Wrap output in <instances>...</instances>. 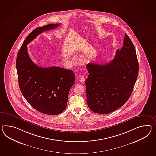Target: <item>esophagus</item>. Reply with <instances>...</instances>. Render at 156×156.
I'll return each mask as SVG.
<instances>
[{
    "label": "esophagus",
    "instance_id": "1",
    "mask_svg": "<svg viewBox=\"0 0 156 156\" xmlns=\"http://www.w3.org/2000/svg\"><path fill=\"white\" fill-rule=\"evenodd\" d=\"M80 80L82 83H83V82H84L85 81L84 77V76H81V75H80Z\"/></svg>",
    "mask_w": 156,
    "mask_h": 156
}]
</instances>
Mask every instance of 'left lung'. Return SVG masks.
Listing matches in <instances>:
<instances>
[{"mask_svg":"<svg viewBox=\"0 0 156 156\" xmlns=\"http://www.w3.org/2000/svg\"><path fill=\"white\" fill-rule=\"evenodd\" d=\"M105 64L89 63L86 80L87 103L91 110L108 114L123 106L133 91L139 72L135 47L125 33L123 46Z\"/></svg>","mask_w":156,"mask_h":156,"instance_id":"obj_1","label":"left lung"}]
</instances>
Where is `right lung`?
<instances>
[{
    "label": "right lung",
    "instance_id": "1",
    "mask_svg": "<svg viewBox=\"0 0 156 156\" xmlns=\"http://www.w3.org/2000/svg\"><path fill=\"white\" fill-rule=\"evenodd\" d=\"M60 24L39 27L27 35L16 58L20 88L35 109L44 114L57 115L67 106L69 92L74 83L73 71L58 66L42 68L29 57L27 45L43 31L53 30Z\"/></svg>",
    "mask_w": 156,
    "mask_h": 156
}]
</instances>
